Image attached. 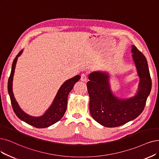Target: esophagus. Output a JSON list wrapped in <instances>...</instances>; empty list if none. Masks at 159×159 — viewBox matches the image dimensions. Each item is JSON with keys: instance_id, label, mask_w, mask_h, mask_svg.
Here are the masks:
<instances>
[{"instance_id": "esophagus-1", "label": "esophagus", "mask_w": 159, "mask_h": 159, "mask_svg": "<svg viewBox=\"0 0 159 159\" xmlns=\"http://www.w3.org/2000/svg\"><path fill=\"white\" fill-rule=\"evenodd\" d=\"M81 80L83 81H86L87 80V75L85 73L82 74L81 75Z\"/></svg>"}]
</instances>
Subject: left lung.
I'll return each instance as SVG.
<instances>
[{
    "label": "left lung",
    "mask_w": 159,
    "mask_h": 159,
    "mask_svg": "<svg viewBox=\"0 0 159 159\" xmlns=\"http://www.w3.org/2000/svg\"><path fill=\"white\" fill-rule=\"evenodd\" d=\"M132 52L139 77L138 93L134 97L121 99L114 96L106 73L94 72L89 75L87 86L91 115L106 127H117L138 117L143 111L150 94L152 82L147 59L134 45Z\"/></svg>",
    "instance_id": "left-lung-1"
}]
</instances>
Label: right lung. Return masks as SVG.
<instances>
[{"label":"right lung","instance_id":"add662e5","mask_svg":"<svg viewBox=\"0 0 159 159\" xmlns=\"http://www.w3.org/2000/svg\"><path fill=\"white\" fill-rule=\"evenodd\" d=\"M22 52L23 50H21L12 63L11 70L8 81V91L10 95L12 108H13L14 111L18 118L23 120L24 122L39 129L46 128L59 121L64 116L67 107L68 94L73 89L74 84L80 80L81 76L79 75H75V77L66 80L61 85L56 94L52 104L51 105L43 116L40 117L30 116L26 113H25L20 108L14 98L13 91H12V81H13L16 65L18 57L21 55Z\"/></svg>","mask_w":159,"mask_h":159}]
</instances>
